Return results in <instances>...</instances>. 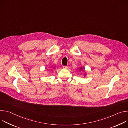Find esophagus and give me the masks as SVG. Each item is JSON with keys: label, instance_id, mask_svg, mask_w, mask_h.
<instances>
[{"label": "esophagus", "instance_id": "34e87169", "mask_svg": "<svg viewBox=\"0 0 128 128\" xmlns=\"http://www.w3.org/2000/svg\"><path fill=\"white\" fill-rule=\"evenodd\" d=\"M63 68H67L68 66H63Z\"/></svg>", "mask_w": 128, "mask_h": 128}]
</instances>
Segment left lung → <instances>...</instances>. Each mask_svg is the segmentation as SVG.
Wrapping results in <instances>:
<instances>
[{
	"mask_svg": "<svg viewBox=\"0 0 128 128\" xmlns=\"http://www.w3.org/2000/svg\"><path fill=\"white\" fill-rule=\"evenodd\" d=\"M81 69H82V68H81Z\"/></svg>",
	"mask_w": 128,
	"mask_h": 128,
	"instance_id": "obj_1",
	"label": "left lung"
}]
</instances>
